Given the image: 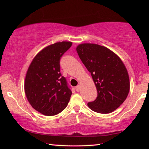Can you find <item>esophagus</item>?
I'll return each instance as SVG.
<instances>
[{
    "label": "esophagus",
    "instance_id": "1",
    "mask_svg": "<svg viewBox=\"0 0 149 149\" xmlns=\"http://www.w3.org/2000/svg\"><path fill=\"white\" fill-rule=\"evenodd\" d=\"M75 89H76L77 92H79L81 91V86H80V85H77V86L75 87Z\"/></svg>",
    "mask_w": 149,
    "mask_h": 149
}]
</instances>
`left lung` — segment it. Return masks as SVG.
Returning <instances> with one entry per match:
<instances>
[{
	"label": "left lung",
	"mask_w": 149,
	"mask_h": 149,
	"mask_svg": "<svg viewBox=\"0 0 149 149\" xmlns=\"http://www.w3.org/2000/svg\"><path fill=\"white\" fill-rule=\"evenodd\" d=\"M83 64L91 74L98 95L87 104L92 110L108 114L125 101L130 92V77L125 65L118 55L108 48L94 43L76 47Z\"/></svg>",
	"instance_id": "obj_1"
}]
</instances>
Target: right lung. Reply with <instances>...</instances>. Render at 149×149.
Returning <instances> with one entry per match:
<instances>
[{
  "label": "right lung",
  "mask_w": 149,
  "mask_h": 149,
  "mask_svg": "<svg viewBox=\"0 0 149 149\" xmlns=\"http://www.w3.org/2000/svg\"><path fill=\"white\" fill-rule=\"evenodd\" d=\"M72 45L70 41H62L45 47L36 54L27 69L25 93L31 107L42 114H58L70 101L72 93L60 74V60Z\"/></svg>",
  "instance_id": "1"
}]
</instances>
